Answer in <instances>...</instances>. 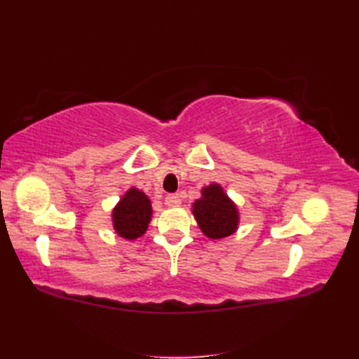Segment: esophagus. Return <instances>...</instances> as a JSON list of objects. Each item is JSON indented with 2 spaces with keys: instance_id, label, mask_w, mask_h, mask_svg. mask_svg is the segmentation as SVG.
<instances>
[{
  "instance_id": "esophagus-1",
  "label": "esophagus",
  "mask_w": 359,
  "mask_h": 359,
  "mask_svg": "<svg viewBox=\"0 0 359 359\" xmlns=\"http://www.w3.org/2000/svg\"><path fill=\"white\" fill-rule=\"evenodd\" d=\"M180 197L177 194H168L165 197V205L166 207H179L180 205Z\"/></svg>"
}]
</instances>
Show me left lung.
Here are the masks:
<instances>
[{
	"instance_id": "obj_1",
	"label": "left lung",
	"mask_w": 359,
	"mask_h": 359,
	"mask_svg": "<svg viewBox=\"0 0 359 359\" xmlns=\"http://www.w3.org/2000/svg\"><path fill=\"white\" fill-rule=\"evenodd\" d=\"M193 215L202 233L210 239L233 234L239 225V211L219 184L202 188V197L193 203Z\"/></svg>"
}]
</instances>
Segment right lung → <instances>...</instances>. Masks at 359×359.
I'll return each mask as SVG.
<instances>
[{
    "label": "right lung",
    "instance_id": "obj_1",
    "mask_svg": "<svg viewBox=\"0 0 359 359\" xmlns=\"http://www.w3.org/2000/svg\"><path fill=\"white\" fill-rule=\"evenodd\" d=\"M152 208L148 196L137 188H129L112 210V226L120 238L134 241L144 234L151 222Z\"/></svg>",
    "mask_w": 359,
    "mask_h": 359
}]
</instances>
